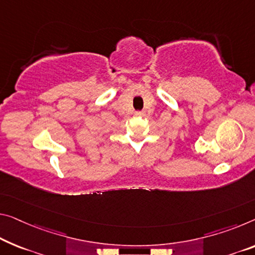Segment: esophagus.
<instances>
[{
	"label": "esophagus",
	"mask_w": 255,
	"mask_h": 255,
	"mask_svg": "<svg viewBox=\"0 0 255 255\" xmlns=\"http://www.w3.org/2000/svg\"><path fill=\"white\" fill-rule=\"evenodd\" d=\"M136 116H144V112H135Z\"/></svg>",
	"instance_id": "1"
}]
</instances>
